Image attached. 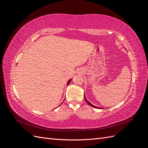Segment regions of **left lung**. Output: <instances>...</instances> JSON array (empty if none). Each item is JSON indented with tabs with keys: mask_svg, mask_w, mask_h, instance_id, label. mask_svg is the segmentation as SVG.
<instances>
[{
	"mask_svg": "<svg viewBox=\"0 0 148 148\" xmlns=\"http://www.w3.org/2000/svg\"><path fill=\"white\" fill-rule=\"evenodd\" d=\"M84 99H85V101H86V102H87V104H89V106H91V107H95V108H99V109H101V107H96V106H94V105H92V104H91L90 102H89L88 100H87V99L86 98V97H85V96H84Z\"/></svg>",
	"mask_w": 148,
	"mask_h": 148,
	"instance_id": "1",
	"label": "left lung"
}]
</instances>
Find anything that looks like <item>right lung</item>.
Listing matches in <instances>:
<instances>
[{"label":"right lung","mask_w":148,"mask_h":148,"mask_svg":"<svg viewBox=\"0 0 148 148\" xmlns=\"http://www.w3.org/2000/svg\"><path fill=\"white\" fill-rule=\"evenodd\" d=\"M71 79H69V82H68V83H67V84H67V85H69V83H70V82H71Z\"/></svg>","instance_id":"right-lung-1"}]
</instances>
